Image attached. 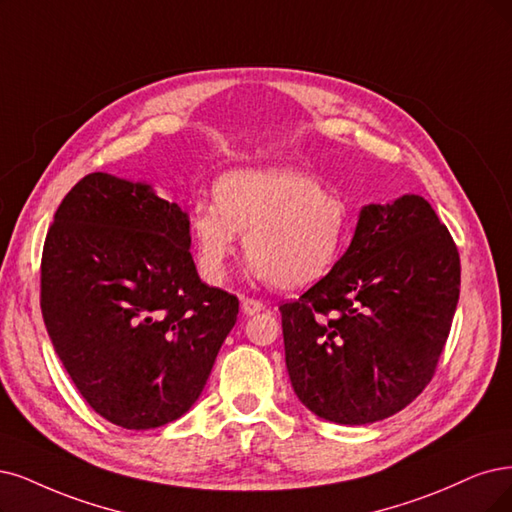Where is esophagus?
Segmentation results:
<instances>
[{
    "instance_id": "esophagus-1",
    "label": "esophagus",
    "mask_w": 512,
    "mask_h": 512,
    "mask_svg": "<svg viewBox=\"0 0 512 512\" xmlns=\"http://www.w3.org/2000/svg\"><path fill=\"white\" fill-rule=\"evenodd\" d=\"M266 310V304H263L261 299H253V297H242V312L246 316H253Z\"/></svg>"
}]
</instances>
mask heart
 <instances>
[{"label": "heart", "instance_id": "1", "mask_svg": "<svg viewBox=\"0 0 512 512\" xmlns=\"http://www.w3.org/2000/svg\"><path fill=\"white\" fill-rule=\"evenodd\" d=\"M348 202L297 168H244L223 175L215 202L189 213L200 272L225 278L246 234L253 272L280 291L308 289L325 278L344 253Z\"/></svg>", "mask_w": 512, "mask_h": 512}]
</instances>
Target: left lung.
Here are the masks:
<instances>
[{"label":"left lung","instance_id":"obj_1","mask_svg":"<svg viewBox=\"0 0 512 512\" xmlns=\"http://www.w3.org/2000/svg\"><path fill=\"white\" fill-rule=\"evenodd\" d=\"M458 297V246L422 196L365 206L333 270L280 304L299 401L350 426L405 409L437 371Z\"/></svg>","mask_w":512,"mask_h":512}]
</instances>
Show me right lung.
Returning a JSON list of instances; mask_svg holds the SVG:
<instances>
[{"label": "right lung", "mask_w": 512, "mask_h": 512, "mask_svg": "<svg viewBox=\"0 0 512 512\" xmlns=\"http://www.w3.org/2000/svg\"><path fill=\"white\" fill-rule=\"evenodd\" d=\"M189 221L149 185L90 173L46 234L40 306L75 388L107 422L147 430L192 407L238 297L200 280Z\"/></svg>", "instance_id": "add662e5"}]
</instances>
